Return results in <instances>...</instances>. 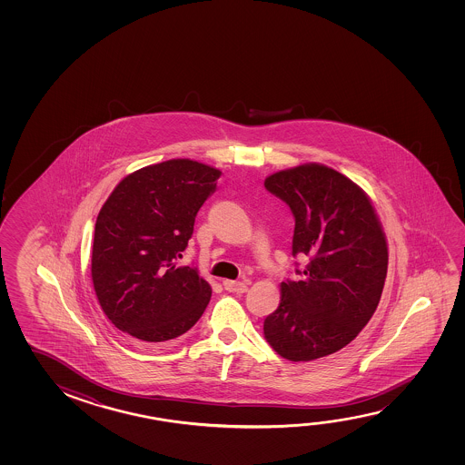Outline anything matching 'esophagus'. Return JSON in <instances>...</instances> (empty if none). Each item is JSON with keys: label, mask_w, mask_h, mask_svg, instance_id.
Segmentation results:
<instances>
[{"label": "esophagus", "mask_w": 465, "mask_h": 465, "mask_svg": "<svg viewBox=\"0 0 465 465\" xmlns=\"http://www.w3.org/2000/svg\"><path fill=\"white\" fill-rule=\"evenodd\" d=\"M223 287L229 290V292H233V293H244V292H248V283H246V282L223 281Z\"/></svg>", "instance_id": "34e87169"}]
</instances>
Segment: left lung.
Masks as SVG:
<instances>
[{
  "label": "left lung",
  "mask_w": 465,
  "mask_h": 465,
  "mask_svg": "<svg viewBox=\"0 0 465 465\" xmlns=\"http://www.w3.org/2000/svg\"><path fill=\"white\" fill-rule=\"evenodd\" d=\"M264 186L295 217L292 252L308 259L282 282L264 337L282 358L312 361L351 343L371 320L388 274V242L365 191L334 168L310 162L279 170Z\"/></svg>",
  "instance_id": "8db88e82"
}]
</instances>
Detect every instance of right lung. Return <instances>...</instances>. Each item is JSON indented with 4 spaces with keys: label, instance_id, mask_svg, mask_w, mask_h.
<instances>
[{
    "label": "right lung",
    "instance_id": "add662e5",
    "mask_svg": "<svg viewBox=\"0 0 465 465\" xmlns=\"http://www.w3.org/2000/svg\"><path fill=\"white\" fill-rule=\"evenodd\" d=\"M221 173L198 160H165L124 176L100 209L94 290L114 328L143 345L180 337L206 310L211 285L176 261Z\"/></svg>",
    "mask_w": 465,
    "mask_h": 465
}]
</instances>
